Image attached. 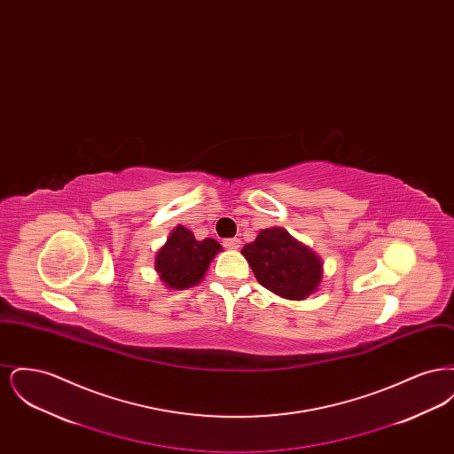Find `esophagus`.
<instances>
[{"label": "esophagus", "instance_id": "esophagus-1", "mask_svg": "<svg viewBox=\"0 0 454 454\" xmlns=\"http://www.w3.org/2000/svg\"><path fill=\"white\" fill-rule=\"evenodd\" d=\"M239 245H241V241H239L238 238H226V239L223 241V247L228 248V250H238Z\"/></svg>", "mask_w": 454, "mask_h": 454}]
</instances>
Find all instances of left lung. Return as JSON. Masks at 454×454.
I'll use <instances>...</instances> for the list:
<instances>
[{
    "label": "left lung",
    "instance_id": "obj_1",
    "mask_svg": "<svg viewBox=\"0 0 454 454\" xmlns=\"http://www.w3.org/2000/svg\"><path fill=\"white\" fill-rule=\"evenodd\" d=\"M257 281L284 300L301 301L318 291L324 260L284 228L260 230L255 241L241 248Z\"/></svg>",
    "mask_w": 454,
    "mask_h": 454
}]
</instances>
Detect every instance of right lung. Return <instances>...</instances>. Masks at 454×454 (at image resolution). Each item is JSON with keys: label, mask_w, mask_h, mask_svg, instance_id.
<instances>
[{"label": "right lung", "mask_w": 454, "mask_h": 454, "mask_svg": "<svg viewBox=\"0 0 454 454\" xmlns=\"http://www.w3.org/2000/svg\"><path fill=\"white\" fill-rule=\"evenodd\" d=\"M223 247L213 238L202 241L194 233L178 224L170 231L165 245L158 248L154 257V270L168 289L182 291L202 282L209 265Z\"/></svg>", "instance_id": "add662e5"}]
</instances>
